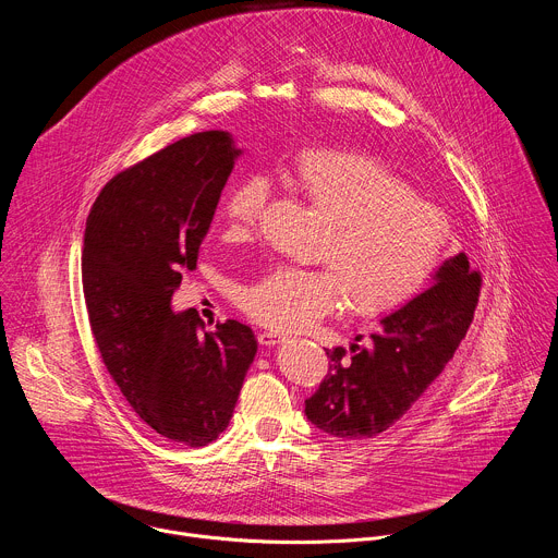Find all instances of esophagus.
Segmentation results:
<instances>
[{"instance_id":"esophagus-1","label":"esophagus","mask_w":558,"mask_h":558,"mask_svg":"<svg viewBox=\"0 0 558 558\" xmlns=\"http://www.w3.org/2000/svg\"><path fill=\"white\" fill-rule=\"evenodd\" d=\"M258 342L263 347H276L280 342H284V333H278V331H260L258 333Z\"/></svg>"}]
</instances>
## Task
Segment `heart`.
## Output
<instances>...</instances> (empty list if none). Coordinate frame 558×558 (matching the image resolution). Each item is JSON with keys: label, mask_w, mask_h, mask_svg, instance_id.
I'll return each instance as SVG.
<instances>
[{"label": "heart", "mask_w": 558, "mask_h": 558, "mask_svg": "<svg viewBox=\"0 0 558 558\" xmlns=\"http://www.w3.org/2000/svg\"><path fill=\"white\" fill-rule=\"evenodd\" d=\"M293 181L323 214L327 233L315 256L327 267H276L238 293L241 306L274 329H300L333 311L342 298L351 311L375 315L411 298L446 247L441 211L409 194L407 183L377 158L344 149H306L295 158ZM269 183L247 177L225 205V235L247 238L267 205Z\"/></svg>", "instance_id": "b5f03b06"}]
</instances>
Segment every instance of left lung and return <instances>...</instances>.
<instances>
[{
    "instance_id": "1",
    "label": "left lung",
    "mask_w": 558,
    "mask_h": 558,
    "mask_svg": "<svg viewBox=\"0 0 558 558\" xmlns=\"http://www.w3.org/2000/svg\"><path fill=\"white\" fill-rule=\"evenodd\" d=\"M482 276L465 254L448 258L433 287L379 317L349 347L327 349L329 373L304 402L306 420L340 439L384 433L400 420L452 360L472 323Z\"/></svg>"
}]
</instances>
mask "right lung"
<instances>
[{
	"label": "right lung",
	"instance_id": "right-lung-1",
	"mask_svg": "<svg viewBox=\"0 0 558 558\" xmlns=\"http://www.w3.org/2000/svg\"><path fill=\"white\" fill-rule=\"evenodd\" d=\"M241 151L222 130L168 145L101 190L84 233V295L104 364L149 428L190 448L227 428L258 351L243 323L203 333L194 308L172 311Z\"/></svg>",
	"mask_w": 558,
	"mask_h": 558
}]
</instances>
